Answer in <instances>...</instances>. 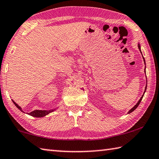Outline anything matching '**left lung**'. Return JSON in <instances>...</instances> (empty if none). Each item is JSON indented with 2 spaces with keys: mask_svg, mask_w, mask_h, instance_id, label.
Wrapping results in <instances>:
<instances>
[{
  "mask_svg": "<svg viewBox=\"0 0 159 159\" xmlns=\"http://www.w3.org/2000/svg\"><path fill=\"white\" fill-rule=\"evenodd\" d=\"M138 48H139V50H140V51L141 52V50H140V44H138ZM143 59H144V57H143ZM144 62H145V59H144ZM146 89H147V85H146V87H145V91H146ZM145 92H144V94H145ZM143 96H144V94L143 95V96L142 97H141V98H140V100L139 101H138V103H136V104H135L134 106V107H133L131 110H130V111L128 112V113H131V112H133V111H134V110L135 109V108H137V107H138V105H139L140 104V103L141 102V100H142V99H143Z\"/></svg>",
  "mask_w": 159,
  "mask_h": 159,
  "instance_id": "obj_1",
  "label": "left lung"
}]
</instances>
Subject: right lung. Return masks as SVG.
<instances>
[{"instance_id": "right-lung-1", "label": "right lung", "mask_w": 159, "mask_h": 159, "mask_svg": "<svg viewBox=\"0 0 159 159\" xmlns=\"http://www.w3.org/2000/svg\"><path fill=\"white\" fill-rule=\"evenodd\" d=\"M13 102V103H14V104L15 105L17 108H18L20 111H22V112H24L22 111V109H21V108L20 107V106L17 104V103H16L15 102H14V101H12ZM53 111H55V109L54 110H51V111H39V110H35V111H32L31 112H28V115H31V116H33V117H44V116H46V115H48V113H50V112H53Z\"/></svg>"}]
</instances>
